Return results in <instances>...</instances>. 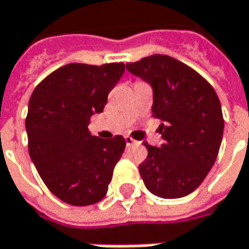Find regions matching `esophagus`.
Here are the masks:
<instances>
[{"mask_svg": "<svg viewBox=\"0 0 249 249\" xmlns=\"http://www.w3.org/2000/svg\"><path fill=\"white\" fill-rule=\"evenodd\" d=\"M125 143H126V146L129 148V146L135 145V143H137V141H135V139H132L131 137H125Z\"/></svg>", "mask_w": 249, "mask_h": 249, "instance_id": "esophagus-1", "label": "esophagus"}]
</instances>
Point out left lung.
Returning <instances> with one entry per match:
<instances>
[{
	"label": "left lung",
	"mask_w": 249,
	"mask_h": 249,
	"mask_svg": "<svg viewBox=\"0 0 249 249\" xmlns=\"http://www.w3.org/2000/svg\"><path fill=\"white\" fill-rule=\"evenodd\" d=\"M126 70L152 89L154 117L160 118L163 143H145L148 156L139 165L146 189L158 197L179 198L196 190L220 151L224 120L210 83L184 63L152 54Z\"/></svg>",
	"instance_id": "left-lung-1"
}]
</instances>
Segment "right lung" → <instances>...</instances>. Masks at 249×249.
<instances>
[{
  "instance_id": "right-lung-1",
  "label": "right lung",
  "mask_w": 249,
  "mask_h": 249,
  "mask_svg": "<svg viewBox=\"0 0 249 249\" xmlns=\"http://www.w3.org/2000/svg\"><path fill=\"white\" fill-rule=\"evenodd\" d=\"M124 63H70L42 81L31 95L26 117L29 155L52 193L71 206H90L107 195L125 139L89 132L124 74Z\"/></svg>"
}]
</instances>
